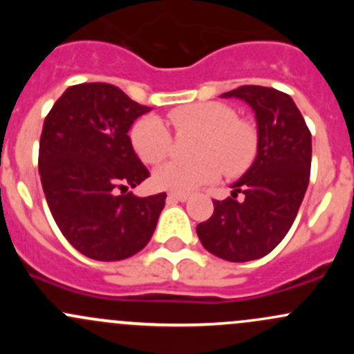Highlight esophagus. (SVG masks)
<instances>
[{"label": "esophagus", "instance_id": "obj_1", "mask_svg": "<svg viewBox=\"0 0 354 354\" xmlns=\"http://www.w3.org/2000/svg\"><path fill=\"white\" fill-rule=\"evenodd\" d=\"M167 198H169L171 202H187V200L190 198V195H187V194H169V195H167Z\"/></svg>", "mask_w": 354, "mask_h": 354}]
</instances>
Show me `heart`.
Here are the masks:
<instances>
[{
    "label": "heart",
    "instance_id": "b5f03b06",
    "mask_svg": "<svg viewBox=\"0 0 354 354\" xmlns=\"http://www.w3.org/2000/svg\"><path fill=\"white\" fill-rule=\"evenodd\" d=\"M178 133H198V162L169 160L154 171V185L173 194H190L214 183L223 169L231 176L245 173L257 156L259 135L250 121L224 102H195L167 114ZM130 140L144 162L157 164L171 152L173 137L160 118L145 116L133 124Z\"/></svg>",
    "mask_w": 354,
    "mask_h": 354
}]
</instances>
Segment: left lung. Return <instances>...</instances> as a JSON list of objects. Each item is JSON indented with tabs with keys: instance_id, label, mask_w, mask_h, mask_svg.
<instances>
[{
	"instance_id": "left-lung-1",
	"label": "left lung",
	"mask_w": 354,
	"mask_h": 354,
	"mask_svg": "<svg viewBox=\"0 0 354 354\" xmlns=\"http://www.w3.org/2000/svg\"><path fill=\"white\" fill-rule=\"evenodd\" d=\"M221 97L245 101L255 113L257 156L252 166L231 185V197L214 200V214L200 223L203 248L230 262L266 257L286 236L310 180L312 135L284 92L243 85ZM238 193L244 198L236 201Z\"/></svg>"
}]
</instances>
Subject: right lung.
<instances>
[{
    "label": "right lung",
    "mask_w": 354,
    "mask_h": 354,
    "mask_svg": "<svg viewBox=\"0 0 354 354\" xmlns=\"http://www.w3.org/2000/svg\"><path fill=\"white\" fill-rule=\"evenodd\" d=\"M151 109L114 85L94 82L68 87L46 116L42 190L63 236L88 259H128L154 234L166 194H126L149 178L128 131Z\"/></svg>",
    "instance_id": "add662e5"
}]
</instances>
